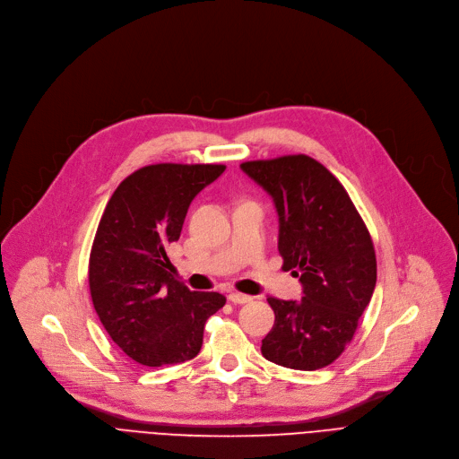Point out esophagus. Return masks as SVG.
<instances>
[{
  "label": "esophagus",
  "mask_w": 459,
  "mask_h": 459,
  "mask_svg": "<svg viewBox=\"0 0 459 459\" xmlns=\"http://www.w3.org/2000/svg\"><path fill=\"white\" fill-rule=\"evenodd\" d=\"M229 301L234 303V305H244V303L253 301V298H251V296H246V294H239V292H230V294H229Z\"/></svg>",
  "instance_id": "1"
}]
</instances>
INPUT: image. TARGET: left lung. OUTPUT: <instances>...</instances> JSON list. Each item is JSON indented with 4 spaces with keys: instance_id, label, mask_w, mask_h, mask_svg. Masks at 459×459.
<instances>
[{
    "instance_id": "8db88e82",
    "label": "left lung",
    "mask_w": 459,
    "mask_h": 459,
    "mask_svg": "<svg viewBox=\"0 0 459 459\" xmlns=\"http://www.w3.org/2000/svg\"><path fill=\"white\" fill-rule=\"evenodd\" d=\"M266 189L279 213L282 270L299 277L301 301L268 298L275 324L262 355L294 370H318L351 342L376 288L370 232L348 191L305 154L239 165Z\"/></svg>"
}]
</instances>
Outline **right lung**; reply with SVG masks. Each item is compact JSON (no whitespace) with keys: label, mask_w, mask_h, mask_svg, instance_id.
<instances>
[{"label":"right lung","mask_w":459,"mask_h":459,"mask_svg":"<svg viewBox=\"0 0 459 459\" xmlns=\"http://www.w3.org/2000/svg\"><path fill=\"white\" fill-rule=\"evenodd\" d=\"M223 171L213 163L141 167L118 184L102 213L89 258L91 298L111 341L139 365L195 357L206 320L227 301L191 292L167 256L191 201Z\"/></svg>","instance_id":"add662e5"}]
</instances>
